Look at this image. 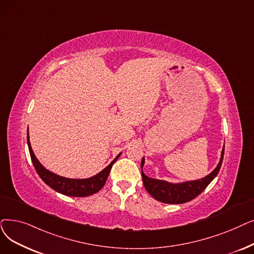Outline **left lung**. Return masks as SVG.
<instances>
[{
  "instance_id": "obj_1",
  "label": "left lung",
  "mask_w": 254,
  "mask_h": 254,
  "mask_svg": "<svg viewBox=\"0 0 254 254\" xmlns=\"http://www.w3.org/2000/svg\"><path fill=\"white\" fill-rule=\"evenodd\" d=\"M224 156V146L221 151V158L216 168L206 176L199 180L187 181L182 183H169L163 180H156L148 178L143 172V166H144L145 159L142 158L141 169H142V180L146 191L154 198V199L169 204H181L191 201L196 196L199 195L206 187L209 185L219 172L223 162Z\"/></svg>"
}]
</instances>
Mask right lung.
I'll use <instances>...</instances> for the list:
<instances>
[{"mask_svg": "<svg viewBox=\"0 0 254 254\" xmlns=\"http://www.w3.org/2000/svg\"><path fill=\"white\" fill-rule=\"evenodd\" d=\"M27 141H28V147H29L32 163L34 165V167L38 175L40 176V179L55 191H57L63 195H67L71 197H86V196L93 195L100 191L106 184V181L108 179L110 171H111L113 164L117 161V159L121 154V152L117 154V157L110 163L105 169H103L97 174L91 176V178L68 179L50 171L38 161V159L34 154V151H33L31 147L30 138H29V127H28V133H27Z\"/></svg>", "mask_w": 254, "mask_h": 254, "instance_id": "1", "label": "right lung"}]
</instances>
